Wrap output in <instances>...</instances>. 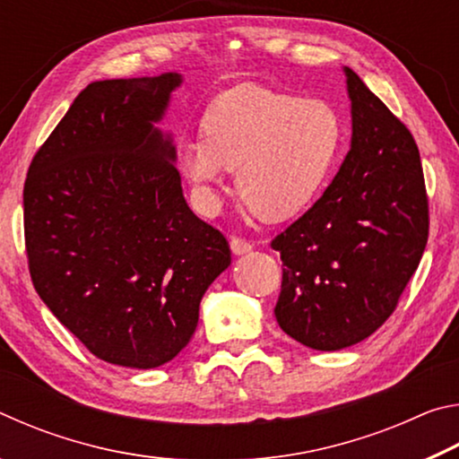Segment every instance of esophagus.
<instances>
[{"label":"esophagus","mask_w":459,"mask_h":459,"mask_svg":"<svg viewBox=\"0 0 459 459\" xmlns=\"http://www.w3.org/2000/svg\"><path fill=\"white\" fill-rule=\"evenodd\" d=\"M230 251L235 255H245V253H251L253 251V245L248 243L245 238H238V237H232L230 238Z\"/></svg>","instance_id":"esophagus-1"}]
</instances>
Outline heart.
<instances>
[{
    "instance_id": "b5f03b06",
    "label": "heart",
    "mask_w": 459,
    "mask_h": 459,
    "mask_svg": "<svg viewBox=\"0 0 459 459\" xmlns=\"http://www.w3.org/2000/svg\"><path fill=\"white\" fill-rule=\"evenodd\" d=\"M340 145L342 121L330 103L240 82L206 107L202 137L178 145L176 166L204 212L219 208V188L235 169L248 212L279 222L312 204Z\"/></svg>"
}]
</instances>
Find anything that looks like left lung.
Segmentation results:
<instances>
[{"mask_svg": "<svg viewBox=\"0 0 459 459\" xmlns=\"http://www.w3.org/2000/svg\"><path fill=\"white\" fill-rule=\"evenodd\" d=\"M351 152L309 211L271 240L283 281L275 317L314 351H342L394 312L423 257L429 208L409 129L352 68Z\"/></svg>", "mask_w": 459, "mask_h": 459, "instance_id": "8db88e82", "label": "left lung"}]
</instances>
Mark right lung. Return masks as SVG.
<instances>
[{"label":"right lung","instance_id":"1","mask_svg":"<svg viewBox=\"0 0 459 459\" xmlns=\"http://www.w3.org/2000/svg\"><path fill=\"white\" fill-rule=\"evenodd\" d=\"M182 74L91 82L34 155L24 232L38 295L97 359L155 368L188 344L227 238L186 204L164 119Z\"/></svg>","mask_w":459,"mask_h":459}]
</instances>
